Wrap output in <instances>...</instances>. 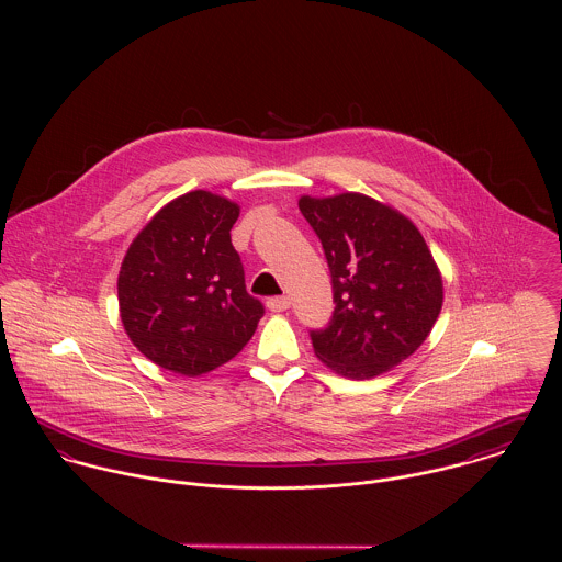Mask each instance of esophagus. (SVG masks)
Here are the masks:
<instances>
[{
	"instance_id": "1",
	"label": "esophagus",
	"mask_w": 562,
	"mask_h": 562,
	"mask_svg": "<svg viewBox=\"0 0 562 562\" xmlns=\"http://www.w3.org/2000/svg\"><path fill=\"white\" fill-rule=\"evenodd\" d=\"M266 305H268V310H270L272 314H281V312H288V310H290V299H288V296H274V299H270Z\"/></svg>"
}]
</instances>
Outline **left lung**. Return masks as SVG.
<instances>
[{"mask_svg": "<svg viewBox=\"0 0 562 562\" xmlns=\"http://www.w3.org/2000/svg\"><path fill=\"white\" fill-rule=\"evenodd\" d=\"M318 234L335 312L312 330L314 352L335 374L366 381L390 372L430 335L443 279L419 229L398 210L361 192L299 199Z\"/></svg>", "mask_w": 562, "mask_h": 562, "instance_id": "8db88e82", "label": "left lung"}]
</instances>
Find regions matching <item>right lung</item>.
<instances>
[{"label": "right lung", "instance_id": "add662e5", "mask_svg": "<svg viewBox=\"0 0 562 562\" xmlns=\"http://www.w3.org/2000/svg\"><path fill=\"white\" fill-rule=\"evenodd\" d=\"M240 205L186 192L140 229L119 272V312L132 344L156 366L201 376L234 359L263 305L246 292L232 227Z\"/></svg>", "mask_w": 562, "mask_h": 562}]
</instances>
